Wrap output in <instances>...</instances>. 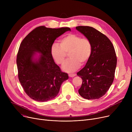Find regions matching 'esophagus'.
<instances>
[{
	"instance_id": "obj_1",
	"label": "esophagus",
	"mask_w": 132,
	"mask_h": 132,
	"mask_svg": "<svg viewBox=\"0 0 132 132\" xmlns=\"http://www.w3.org/2000/svg\"><path fill=\"white\" fill-rule=\"evenodd\" d=\"M68 76L71 78H73V77H74L75 76H76V74H68Z\"/></svg>"
}]
</instances>
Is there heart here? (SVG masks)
<instances>
[{"label":"heart","mask_w":132,"mask_h":132,"mask_svg":"<svg viewBox=\"0 0 132 132\" xmlns=\"http://www.w3.org/2000/svg\"><path fill=\"white\" fill-rule=\"evenodd\" d=\"M92 45L88 39L77 34H68L60 40V45L54 43L51 48V55L58 64L64 63L69 55V59L62 66V70L71 73L86 64L91 57Z\"/></svg>","instance_id":"1"}]
</instances>
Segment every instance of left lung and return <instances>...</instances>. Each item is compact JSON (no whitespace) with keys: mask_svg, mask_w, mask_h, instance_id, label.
I'll use <instances>...</instances> for the list:
<instances>
[{"mask_svg":"<svg viewBox=\"0 0 132 132\" xmlns=\"http://www.w3.org/2000/svg\"><path fill=\"white\" fill-rule=\"evenodd\" d=\"M76 29L90 41L92 45L90 58L77 73L82 79L79 93L85 99H98L106 94L114 80L117 66L114 48L105 35L93 27L78 26Z\"/></svg>","mask_w":132,"mask_h":132,"instance_id":"1","label":"left lung"}]
</instances>
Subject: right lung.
<instances>
[{"instance_id": "right-lung-1", "label": "right lung", "mask_w": 132, "mask_h": 132, "mask_svg": "<svg viewBox=\"0 0 132 132\" xmlns=\"http://www.w3.org/2000/svg\"><path fill=\"white\" fill-rule=\"evenodd\" d=\"M71 29H54L40 26L23 39L17 54L18 77L25 93L38 102L56 97L62 83L68 79L55 63L51 48L55 39Z\"/></svg>"}]
</instances>
